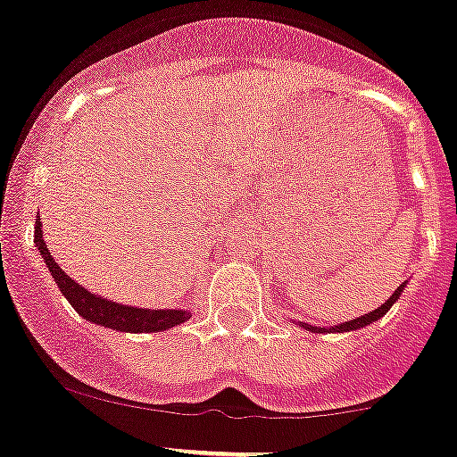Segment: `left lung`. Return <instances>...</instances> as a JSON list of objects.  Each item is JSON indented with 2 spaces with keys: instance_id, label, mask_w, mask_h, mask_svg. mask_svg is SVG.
I'll return each instance as SVG.
<instances>
[{
  "instance_id": "left-lung-1",
  "label": "left lung",
  "mask_w": 457,
  "mask_h": 457,
  "mask_svg": "<svg viewBox=\"0 0 457 457\" xmlns=\"http://www.w3.org/2000/svg\"><path fill=\"white\" fill-rule=\"evenodd\" d=\"M404 287H406V281L402 283L400 287H397L395 292H393L391 296H388L386 301H384L382 305H379V308H375L373 312H369V314H361V317H357V319H351V321H344V323H339V326H310V323H303V321H299V326L301 328H305V330H310V332H351V330H360V328H366V326H370V323L373 321H378V319H382L384 314L388 312V310L393 308V303H395L397 299H400V295L402 292H404Z\"/></svg>"
}]
</instances>
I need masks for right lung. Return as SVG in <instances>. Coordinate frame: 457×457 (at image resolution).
Here are the masks:
<instances>
[{
    "label": "right lung",
    "instance_id": "obj_1",
    "mask_svg": "<svg viewBox=\"0 0 457 457\" xmlns=\"http://www.w3.org/2000/svg\"><path fill=\"white\" fill-rule=\"evenodd\" d=\"M35 247L42 254L44 263H46L48 272L55 278L57 287L64 295V299L73 305L75 312L79 317L87 319L88 323H96V326L111 328V330L120 332H162L170 330V328L185 323L192 312L189 310L180 308H162V310H152V308H138V305H125L118 303L113 299H104L102 295L87 290L84 286H79L78 281L69 277L60 265L55 263V259L51 256V250L46 247L42 232V219L35 216Z\"/></svg>",
    "mask_w": 457,
    "mask_h": 457
}]
</instances>
